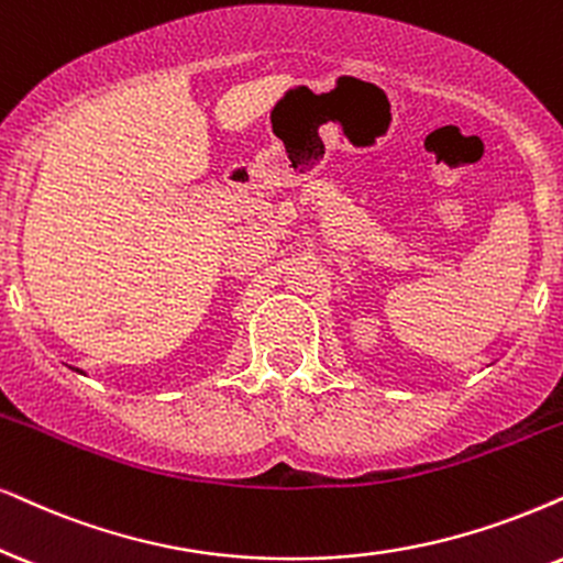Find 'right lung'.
I'll use <instances>...</instances> for the list:
<instances>
[{"label":"right lung","instance_id":"right-lung-1","mask_svg":"<svg viewBox=\"0 0 563 563\" xmlns=\"http://www.w3.org/2000/svg\"><path fill=\"white\" fill-rule=\"evenodd\" d=\"M75 372H80V368H75ZM80 374H82V372H80Z\"/></svg>","mask_w":563,"mask_h":563}]
</instances>
